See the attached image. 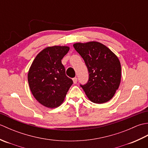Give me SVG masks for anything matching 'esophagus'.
I'll list each match as a JSON object with an SVG mask.
<instances>
[{"instance_id": "esophagus-1", "label": "esophagus", "mask_w": 148, "mask_h": 148, "mask_svg": "<svg viewBox=\"0 0 148 148\" xmlns=\"http://www.w3.org/2000/svg\"><path fill=\"white\" fill-rule=\"evenodd\" d=\"M72 80H73V83L74 84H76L77 82V77H74L73 79H72Z\"/></svg>"}]
</instances>
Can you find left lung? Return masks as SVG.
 <instances>
[{
  "mask_svg": "<svg viewBox=\"0 0 148 148\" xmlns=\"http://www.w3.org/2000/svg\"><path fill=\"white\" fill-rule=\"evenodd\" d=\"M84 60L89 73L88 83L81 85L93 103L108 102L114 95L121 81V69L118 58L103 44L91 41L74 44Z\"/></svg>",
  "mask_w": 148,
  "mask_h": 148,
  "instance_id": "1",
  "label": "left lung"
}]
</instances>
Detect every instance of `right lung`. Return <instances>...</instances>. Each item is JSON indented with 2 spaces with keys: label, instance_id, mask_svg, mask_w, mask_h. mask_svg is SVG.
<instances>
[{
  "label": "right lung",
  "instance_id": "add662e5",
  "mask_svg": "<svg viewBox=\"0 0 148 148\" xmlns=\"http://www.w3.org/2000/svg\"><path fill=\"white\" fill-rule=\"evenodd\" d=\"M69 51L66 46L47 47L34 60L28 73L32 95L40 104L55 108L64 102L73 83L65 74L62 59Z\"/></svg>",
  "mask_w": 148,
  "mask_h": 148
}]
</instances>
